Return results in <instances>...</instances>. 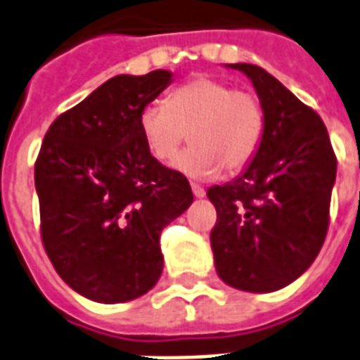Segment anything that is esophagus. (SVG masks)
Listing matches in <instances>:
<instances>
[{
    "mask_svg": "<svg viewBox=\"0 0 360 360\" xmlns=\"http://www.w3.org/2000/svg\"><path fill=\"white\" fill-rule=\"evenodd\" d=\"M191 191H193V195L199 197V199H202V197L207 195V191L202 190L201 186H197V184H191Z\"/></svg>",
    "mask_w": 360,
    "mask_h": 360,
    "instance_id": "esophagus-1",
    "label": "esophagus"
}]
</instances>
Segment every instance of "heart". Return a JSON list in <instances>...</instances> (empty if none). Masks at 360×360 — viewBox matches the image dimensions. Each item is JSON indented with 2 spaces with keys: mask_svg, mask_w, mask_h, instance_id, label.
I'll return each instance as SVG.
<instances>
[{
  "mask_svg": "<svg viewBox=\"0 0 360 360\" xmlns=\"http://www.w3.org/2000/svg\"><path fill=\"white\" fill-rule=\"evenodd\" d=\"M139 129L146 148L163 163L176 158L190 131L191 146L174 167L205 180L218 176L221 169L237 172L252 161L264 136V110L247 91H233L214 77H197L176 89L169 102L146 104Z\"/></svg>",
  "mask_w": 360,
  "mask_h": 360,
  "instance_id": "1",
  "label": "heart"
}]
</instances>
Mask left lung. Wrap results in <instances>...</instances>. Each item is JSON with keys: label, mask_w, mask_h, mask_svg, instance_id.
I'll use <instances>...</instances> for the list:
<instances>
[{"label": "left lung", "mask_w": 360, "mask_h": 360, "mask_svg": "<svg viewBox=\"0 0 360 360\" xmlns=\"http://www.w3.org/2000/svg\"><path fill=\"white\" fill-rule=\"evenodd\" d=\"M252 81L264 136L231 182L212 186L210 247L216 273L245 292H275L307 271L323 247L336 155L323 119L266 70L226 64Z\"/></svg>", "instance_id": "left-lung-1"}]
</instances>
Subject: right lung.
<instances>
[{"label": "right lung", "instance_id": "obj_1", "mask_svg": "<svg viewBox=\"0 0 360 360\" xmlns=\"http://www.w3.org/2000/svg\"><path fill=\"white\" fill-rule=\"evenodd\" d=\"M172 72L115 75L49 127L36 161L41 239L72 290L98 304L144 296L163 273L159 235L193 202L146 148L139 115Z\"/></svg>", "mask_w": 360, "mask_h": 360}]
</instances>
